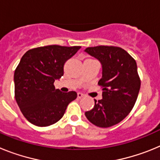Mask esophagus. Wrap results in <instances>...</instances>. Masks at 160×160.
<instances>
[{
  "label": "esophagus",
  "instance_id": "esophagus-1",
  "mask_svg": "<svg viewBox=\"0 0 160 160\" xmlns=\"http://www.w3.org/2000/svg\"><path fill=\"white\" fill-rule=\"evenodd\" d=\"M77 96H78V98H81L84 97V94H82V93H80V92H78L77 94Z\"/></svg>",
  "mask_w": 160,
  "mask_h": 160
}]
</instances>
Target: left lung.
<instances>
[{
	"label": "left lung",
	"instance_id": "8db88e82",
	"mask_svg": "<svg viewBox=\"0 0 160 160\" xmlns=\"http://www.w3.org/2000/svg\"><path fill=\"white\" fill-rule=\"evenodd\" d=\"M99 61L102 68L98 85L102 99L94 100V108L85 113L87 119L99 128H110L128 116L140 89L136 62L123 49L99 46L84 50Z\"/></svg>",
	"mask_w": 160,
	"mask_h": 160
}]
</instances>
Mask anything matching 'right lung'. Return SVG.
I'll return each mask as SVG.
<instances>
[{"label":"right lung","instance_id":"1","mask_svg":"<svg viewBox=\"0 0 160 160\" xmlns=\"http://www.w3.org/2000/svg\"><path fill=\"white\" fill-rule=\"evenodd\" d=\"M81 46H46L29 49L14 72L15 98L25 118L38 127H48L62 118L75 91L55 89V80L64 73V65Z\"/></svg>","mask_w":160,"mask_h":160}]
</instances>
